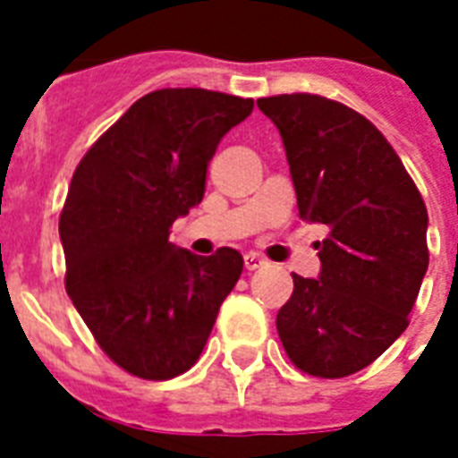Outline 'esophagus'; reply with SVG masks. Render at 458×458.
Wrapping results in <instances>:
<instances>
[{"label": "esophagus", "instance_id": "1", "mask_svg": "<svg viewBox=\"0 0 458 458\" xmlns=\"http://www.w3.org/2000/svg\"><path fill=\"white\" fill-rule=\"evenodd\" d=\"M268 261H266L261 254H257V251H250V254H244V268L247 271H257V268H261V266H266Z\"/></svg>", "mask_w": 458, "mask_h": 458}]
</instances>
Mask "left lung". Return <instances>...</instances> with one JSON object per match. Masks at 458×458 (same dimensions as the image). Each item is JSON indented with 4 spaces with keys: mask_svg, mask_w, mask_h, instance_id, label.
Here are the masks:
<instances>
[{
    "mask_svg": "<svg viewBox=\"0 0 458 458\" xmlns=\"http://www.w3.org/2000/svg\"><path fill=\"white\" fill-rule=\"evenodd\" d=\"M285 145L300 216L323 223L320 276L293 273L276 326L316 377L373 363L409 326L428 271V208L385 135L359 111L309 92L257 99Z\"/></svg>",
    "mask_w": 458,
    "mask_h": 458,
    "instance_id": "obj_1",
    "label": "left lung"
}]
</instances>
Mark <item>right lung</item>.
Masks as SVG:
<instances>
[{
  "label": "right lung",
  "instance_id": "1",
  "mask_svg": "<svg viewBox=\"0 0 458 458\" xmlns=\"http://www.w3.org/2000/svg\"><path fill=\"white\" fill-rule=\"evenodd\" d=\"M254 99L201 88L154 89L75 168L59 216L66 293L111 361L168 380L199 359L242 273L240 251L194 257L168 230L204 197L207 165Z\"/></svg>",
  "mask_w": 458,
  "mask_h": 458
}]
</instances>
